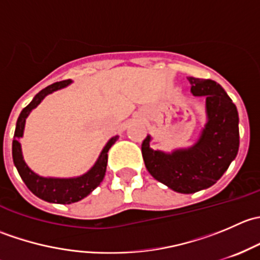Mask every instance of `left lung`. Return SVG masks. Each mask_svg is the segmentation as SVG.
Listing matches in <instances>:
<instances>
[{
    "mask_svg": "<svg viewBox=\"0 0 260 260\" xmlns=\"http://www.w3.org/2000/svg\"><path fill=\"white\" fill-rule=\"evenodd\" d=\"M191 93L206 98L208 123L195 146L171 154L142 142V156L149 174L181 193H192L214 185L224 175L239 149V117L226 91L211 79L187 78Z\"/></svg>",
    "mask_w": 260,
    "mask_h": 260,
    "instance_id": "obj_1",
    "label": "left lung"
}]
</instances>
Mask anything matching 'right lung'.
Returning a JSON list of instances; mask_svg holds the SVG:
<instances>
[{"label": "right lung", "instance_id": "add662e5", "mask_svg": "<svg viewBox=\"0 0 260 260\" xmlns=\"http://www.w3.org/2000/svg\"><path fill=\"white\" fill-rule=\"evenodd\" d=\"M70 83H72L70 79L56 81V83L51 84V85L46 86L45 89L39 91L35 98L32 99V102L21 112L16 123L14 141H12V158H14V164L16 166L21 179L34 195L48 201V203L72 204L77 203V201L88 196L103 181L107 170V162H108V151L114 145L115 141L118 140V136L111 138L103 148V151H102L95 165L83 176L75 177V179H48V177L39 176V175H36L35 172L28 169L27 165L25 164L22 158V152H21V146L20 142H18V138L22 137L23 135L26 118L34 108H36L41 103V101L48 94L57 90V89L65 88Z\"/></svg>", "mask_w": 260, "mask_h": 260}]
</instances>
